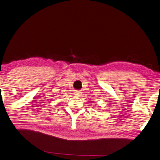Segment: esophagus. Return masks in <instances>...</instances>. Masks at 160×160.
<instances>
[{"label": "esophagus", "mask_w": 160, "mask_h": 160, "mask_svg": "<svg viewBox=\"0 0 160 160\" xmlns=\"http://www.w3.org/2000/svg\"><path fill=\"white\" fill-rule=\"evenodd\" d=\"M74 95H75V96H80L81 92L79 91H76V92H74Z\"/></svg>", "instance_id": "34e87169"}]
</instances>
